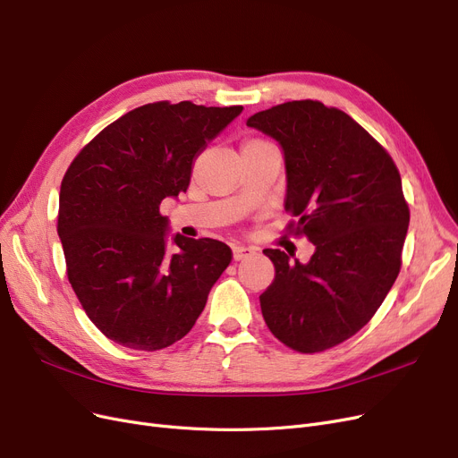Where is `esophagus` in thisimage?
Segmentation results:
<instances>
[{
  "label": "esophagus",
  "instance_id": "obj_1",
  "mask_svg": "<svg viewBox=\"0 0 458 458\" xmlns=\"http://www.w3.org/2000/svg\"><path fill=\"white\" fill-rule=\"evenodd\" d=\"M251 255H255V248H250V246H234L233 248V259L234 261L248 259V258H251Z\"/></svg>",
  "mask_w": 458,
  "mask_h": 458
}]
</instances>
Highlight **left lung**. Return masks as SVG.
I'll use <instances>...</instances> for the list:
<instances>
[{
	"label": "left lung",
	"instance_id": "left-lung-1",
	"mask_svg": "<svg viewBox=\"0 0 458 458\" xmlns=\"http://www.w3.org/2000/svg\"><path fill=\"white\" fill-rule=\"evenodd\" d=\"M246 125L280 144L291 227L316 246L308 263L263 251L276 270L259 297L265 323L291 350H328L372 319L400 272L410 210L398 169L353 118L319 101L272 106Z\"/></svg>",
	"mask_w": 458,
	"mask_h": 458
}]
</instances>
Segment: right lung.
I'll return each mask as SVG.
<instances>
[{
  "label": "right lung",
  "instance_id": "right-lung-1",
  "mask_svg": "<svg viewBox=\"0 0 458 458\" xmlns=\"http://www.w3.org/2000/svg\"><path fill=\"white\" fill-rule=\"evenodd\" d=\"M242 106L150 103L123 114L72 159L60 188L67 276L99 331L140 352L184 338L205 310L231 248L173 234L159 214L193 163Z\"/></svg>",
  "mask_w": 458,
  "mask_h": 458
}]
</instances>
